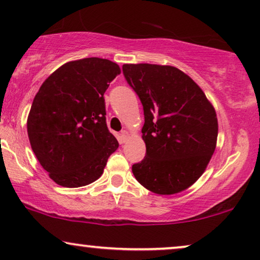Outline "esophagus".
<instances>
[{
	"label": "esophagus",
	"mask_w": 260,
	"mask_h": 260,
	"mask_svg": "<svg viewBox=\"0 0 260 260\" xmlns=\"http://www.w3.org/2000/svg\"><path fill=\"white\" fill-rule=\"evenodd\" d=\"M120 137H122V141L125 142L127 138H129V133L126 130H123L122 134H120Z\"/></svg>",
	"instance_id": "esophagus-1"
}]
</instances>
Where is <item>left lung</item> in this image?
Returning a JSON list of instances; mask_svg holds the SVG:
<instances>
[{
	"instance_id": "obj_1",
	"label": "left lung",
	"mask_w": 260,
	"mask_h": 260,
	"mask_svg": "<svg viewBox=\"0 0 260 260\" xmlns=\"http://www.w3.org/2000/svg\"><path fill=\"white\" fill-rule=\"evenodd\" d=\"M123 74L143 105L147 152L133 166L142 186L172 195L204 174L215 150L218 118L199 85L174 66L125 63Z\"/></svg>"
}]
</instances>
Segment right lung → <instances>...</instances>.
I'll return each mask as SVG.
<instances>
[{"label":"right lung","instance_id":"add662e5","mask_svg":"<svg viewBox=\"0 0 260 260\" xmlns=\"http://www.w3.org/2000/svg\"><path fill=\"white\" fill-rule=\"evenodd\" d=\"M119 73V66L108 59L70 61L54 71L35 95L28 137L42 168L60 186L94 182L118 148L106 125L104 93Z\"/></svg>","mask_w":260,"mask_h":260}]
</instances>
